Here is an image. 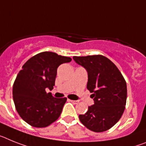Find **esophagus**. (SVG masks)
I'll return each mask as SVG.
<instances>
[{"mask_svg":"<svg viewBox=\"0 0 146 146\" xmlns=\"http://www.w3.org/2000/svg\"><path fill=\"white\" fill-rule=\"evenodd\" d=\"M70 101H71L72 103L74 104H77L78 103V101H76V100H70Z\"/></svg>","mask_w":146,"mask_h":146,"instance_id":"34e87169","label":"esophagus"}]
</instances>
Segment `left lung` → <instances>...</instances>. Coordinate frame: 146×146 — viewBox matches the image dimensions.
I'll use <instances>...</instances> for the list:
<instances>
[{"label": "left lung", "instance_id": "left-lung-1", "mask_svg": "<svg viewBox=\"0 0 146 146\" xmlns=\"http://www.w3.org/2000/svg\"><path fill=\"white\" fill-rule=\"evenodd\" d=\"M73 59L87 70V88L92 93L91 97L94 101L84 115H79V120L91 131H106L123 113L127 97L126 81L116 65L104 56H73Z\"/></svg>", "mask_w": 146, "mask_h": 146}]
</instances>
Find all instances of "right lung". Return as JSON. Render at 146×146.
Masks as SVG:
<instances>
[{"label": "right lung", "instance_id": "right-lung-1", "mask_svg": "<svg viewBox=\"0 0 146 146\" xmlns=\"http://www.w3.org/2000/svg\"><path fill=\"white\" fill-rule=\"evenodd\" d=\"M71 58L45 51L26 62L13 85V100L21 118L36 128L49 126L57 120L67 98H54L50 92L55 85L57 68Z\"/></svg>", "mask_w": 146, "mask_h": 146}]
</instances>
